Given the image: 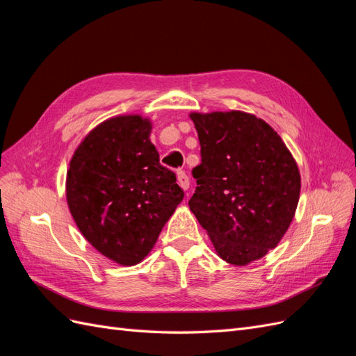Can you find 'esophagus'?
Segmentation results:
<instances>
[{
    "mask_svg": "<svg viewBox=\"0 0 356 356\" xmlns=\"http://www.w3.org/2000/svg\"><path fill=\"white\" fill-rule=\"evenodd\" d=\"M177 179H178V184L182 188L188 190V187H190V178H188V175L186 174L184 170H177Z\"/></svg>",
    "mask_w": 356,
    "mask_h": 356,
    "instance_id": "esophagus-1",
    "label": "esophagus"
}]
</instances>
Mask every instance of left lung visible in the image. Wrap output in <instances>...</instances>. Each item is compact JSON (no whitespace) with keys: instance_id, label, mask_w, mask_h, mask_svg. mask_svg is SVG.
<instances>
[{"instance_id":"1","label":"left lung","mask_w":356,"mask_h":356,"mask_svg":"<svg viewBox=\"0 0 356 356\" xmlns=\"http://www.w3.org/2000/svg\"><path fill=\"white\" fill-rule=\"evenodd\" d=\"M200 143L197 187L188 200L215 251L234 266L282 239L300 197L296 160L273 129L242 111L190 114Z\"/></svg>"}]
</instances>
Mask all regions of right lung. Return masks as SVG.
<instances>
[{
  "label": "right lung",
  "instance_id": "add662e5",
  "mask_svg": "<svg viewBox=\"0 0 356 356\" xmlns=\"http://www.w3.org/2000/svg\"><path fill=\"white\" fill-rule=\"evenodd\" d=\"M141 115L105 120L70 161L67 200L88 242L110 260L134 266L152 251L184 191L161 166Z\"/></svg>",
  "mask_w": 356,
  "mask_h": 356
}]
</instances>
